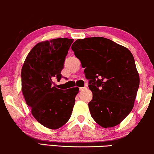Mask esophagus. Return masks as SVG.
Returning <instances> with one entry per match:
<instances>
[{"instance_id": "34e87169", "label": "esophagus", "mask_w": 154, "mask_h": 154, "mask_svg": "<svg viewBox=\"0 0 154 154\" xmlns=\"http://www.w3.org/2000/svg\"><path fill=\"white\" fill-rule=\"evenodd\" d=\"M85 89H86V87H84V88H79V91H82V90H85Z\"/></svg>"}]
</instances>
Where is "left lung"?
Returning <instances> with one entry per match:
<instances>
[{
    "mask_svg": "<svg viewBox=\"0 0 154 154\" xmlns=\"http://www.w3.org/2000/svg\"><path fill=\"white\" fill-rule=\"evenodd\" d=\"M72 49L89 79L93 95L88 103L92 118L103 128L118 125L132 110L139 87L133 54L103 37L77 39Z\"/></svg>",
    "mask_w": 154,
    "mask_h": 154,
    "instance_id": "left-lung-1",
    "label": "left lung"
}]
</instances>
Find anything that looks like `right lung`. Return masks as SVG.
Wrapping results in <instances>:
<instances>
[{
  "label": "right lung",
  "mask_w": 154,
  "mask_h": 154,
  "mask_svg": "<svg viewBox=\"0 0 154 154\" xmlns=\"http://www.w3.org/2000/svg\"><path fill=\"white\" fill-rule=\"evenodd\" d=\"M74 39L54 38L40 42L27 55L21 69L22 92L31 113L50 129L64 125L71 117L78 88L61 90L53 87L60 80L65 58Z\"/></svg>",
  "instance_id": "obj_1"
}]
</instances>
